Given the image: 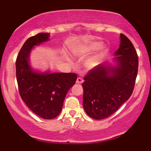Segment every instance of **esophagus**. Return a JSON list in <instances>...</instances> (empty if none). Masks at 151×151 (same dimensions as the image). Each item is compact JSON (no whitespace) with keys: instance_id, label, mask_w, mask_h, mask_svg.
I'll use <instances>...</instances> for the list:
<instances>
[{"instance_id":"esophagus-1","label":"esophagus","mask_w":151,"mask_h":151,"mask_svg":"<svg viewBox=\"0 0 151 151\" xmlns=\"http://www.w3.org/2000/svg\"><path fill=\"white\" fill-rule=\"evenodd\" d=\"M83 79L82 78H80V77L77 78V79H76V83H79V84L83 83Z\"/></svg>"}]
</instances>
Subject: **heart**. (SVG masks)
I'll list each match as a JSON object with an SVG mask.
<instances>
[{
  "label": "heart",
  "mask_w": 151,
  "mask_h": 151,
  "mask_svg": "<svg viewBox=\"0 0 151 151\" xmlns=\"http://www.w3.org/2000/svg\"><path fill=\"white\" fill-rule=\"evenodd\" d=\"M103 44L101 42L94 41L91 42L90 43L84 44L80 47L76 48L75 50V53L76 55L81 57H86L89 55L94 53V52L97 51L103 48ZM103 58L102 53H98L96 55L89 59L86 62V66L88 68H93L101 62Z\"/></svg>",
  "instance_id": "b5f03b06"
}]
</instances>
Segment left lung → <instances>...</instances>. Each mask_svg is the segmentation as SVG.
Returning a JSON list of instances; mask_svg holds the SVG:
<instances>
[{"label":"left lung","mask_w":151,"mask_h":151,"mask_svg":"<svg viewBox=\"0 0 151 151\" xmlns=\"http://www.w3.org/2000/svg\"><path fill=\"white\" fill-rule=\"evenodd\" d=\"M112 65L105 61L84 77L83 105L90 117L102 120L117 111L132 94L138 70V57L129 38L120 34Z\"/></svg>","instance_id":"1"}]
</instances>
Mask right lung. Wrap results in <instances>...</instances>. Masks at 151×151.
<instances>
[{
	"label": "right lung",
	"instance_id": "1",
	"mask_svg": "<svg viewBox=\"0 0 151 151\" xmlns=\"http://www.w3.org/2000/svg\"><path fill=\"white\" fill-rule=\"evenodd\" d=\"M50 34L40 33L23 44L16 61V79L23 101L34 114L50 120L60 114L65 95L75 85V73H52L35 70L30 65L33 48L48 42Z\"/></svg>",
	"mask_w": 151,
	"mask_h": 151
}]
</instances>
